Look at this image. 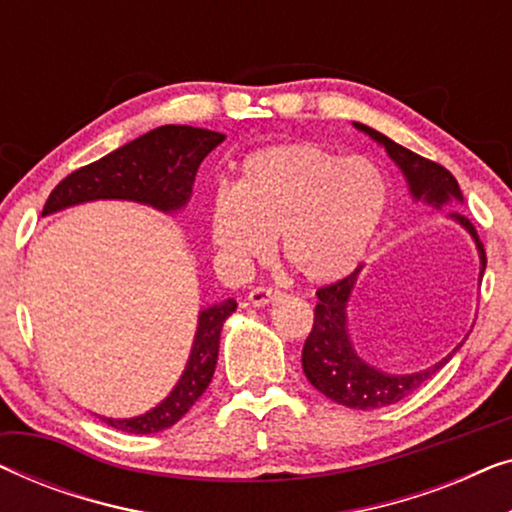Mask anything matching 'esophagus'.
<instances>
[{"label": "esophagus", "mask_w": 512, "mask_h": 512, "mask_svg": "<svg viewBox=\"0 0 512 512\" xmlns=\"http://www.w3.org/2000/svg\"><path fill=\"white\" fill-rule=\"evenodd\" d=\"M279 298V291L272 289V286H256V289L249 291V305L254 307H263V305H270L272 300Z\"/></svg>", "instance_id": "esophagus-1"}]
</instances>
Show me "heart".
Listing matches in <instances>:
<instances>
[{"label": "heart", "mask_w": 512, "mask_h": 512, "mask_svg": "<svg viewBox=\"0 0 512 512\" xmlns=\"http://www.w3.org/2000/svg\"><path fill=\"white\" fill-rule=\"evenodd\" d=\"M389 202L380 167L314 142L277 144L244 160L235 188L209 205V240L244 272L279 237L284 261L307 282L352 272L373 244Z\"/></svg>", "instance_id": "heart-1"}]
</instances>
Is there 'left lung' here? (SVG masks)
Returning a JSON list of instances; mask_svg holds the SVG:
<instances>
[{
  "label": "left lung",
  "mask_w": 512,
  "mask_h": 512,
  "mask_svg": "<svg viewBox=\"0 0 512 512\" xmlns=\"http://www.w3.org/2000/svg\"><path fill=\"white\" fill-rule=\"evenodd\" d=\"M354 128L366 132V135L373 137L377 144H382L384 149H387L389 158L401 167L403 177L410 186L412 198L422 200L426 205L436 209L447 205L450 200L464 202V195H461L457 179H454L450 170H445L443 165L433 163L429 158L417 156V153H412L401 144L391 142L389 137L368 128V125L354 123ZM450 219L457 221L459 226H464L475 240V247H478L480 254L482 279V272L487 268V256L478 233H475V226L459 212H450ZM361 270L363 265H359V268L345 279L321 286L317 291L319 303L314 307V324L303 347V370L312 387L319 389L321 394L331 398V401L356 410H375L384 408V405L403 401L405 396H410L412 391L422 387L426 380H431V377L452 359L454 352H457L461 345L457 349H452V354H447L443 361L436 363V366L419 370V373L389 375L382 373L380 368L368 366V363L356 354L347 333V303Z\"/></svg>",
  "instance_id": "8db88e82"
}]
</instances>
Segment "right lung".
<instances>
[{"label": "right lung", "mask_w": 512, "mask_h": 512, "mask_svg": "<svg viewBox=\"0 0 512 512\" xmlns=\"http://www.w3.org/2000/svg\"><path fill=\"white\" fill-rule=\"evenodd\" d=\"M223 139L226 135L221 132L191 125H163L146 132L135 142L62 179L48 195L44 216L90 200H132L167 214L179 212L191 198L200 163ZM235 307V300L228 298L200 312L184 375L163 403L139 417H100L102 422L137 436H149L177 424L212 382L223 321L235 312Z\"/></svg>", "instance_id": "obj_1"}]
</instances>
